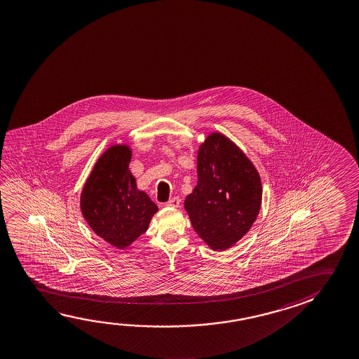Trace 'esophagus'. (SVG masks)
<instances>
[{"label": "esophagus", "mask_w": 359, "mask_h": 359, "mask_svg": "<svg viewBox=\"0 0 359 359\" xmlns=\"http://www.w3.org/2000/svg\"><path fill=\"white\" fill-rule=\"evenodd\" d=\"M166 205L171 206V208H177L180 205V199L177 196H174V198H171V199L166 201Z\"/></svg>", "instance_id": "obj_1"}]
</instances>
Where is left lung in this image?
I'll return each mask as SVG.
<instances>
[{
  "mask_svg": "<svg viewBox=\"0 0 359 359\" xmlns=\"http://www.w3.org/2000/svg\"><path fill=\"white\" fill-rule=\"evenodd\" d=\"M260 203L252 163L225 136H209L198 154V185L184 203L198 236L214 250L228 249L250 229Z\"/></svg>",
  "mask_w": 359,
  "mask_h": 359,
  "instance_id": "left-lung-1",
  "label": "left lung"
}]
</instances>
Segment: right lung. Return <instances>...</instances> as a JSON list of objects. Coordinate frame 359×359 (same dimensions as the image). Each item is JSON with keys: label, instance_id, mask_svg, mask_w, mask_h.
Here are the masks:
<instances>
[{"label": "right lung", "instance_id": "obj_1", "mask_svg": "<svg viewBox=\"0 0 359 359\" xmlns=\"http://www.w3.org/2000/svg\"><path fill=\"white\" fill-rule=\"evenodd\" d=\"M130 159L129 147H110L97 160L81 194V212L91 229L118 249L144 234L158 212L150 198L136 189Z\"/></svg>", "mask_w": 359, "mask_h": 359}]
</instances>
